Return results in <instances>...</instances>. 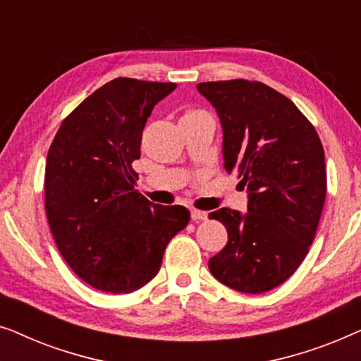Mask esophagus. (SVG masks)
Masks as SVG:
<instances>
[{
  "instance_id": "34e87169",
  "label": "esophagus",
  "mask_w": 361,
  "mask_h": 361,
  "mask_svg": "<svg viewBox=\"0 0 361 361\" xmlns=\"http://www.w3.org/2000/svg\"><path fill=\"white\" fill-rule=\"evenodd\" d=\"M190 216L192 220L194 221H200V220H207V216H209V214L204 210H197V209H192L190 210Z\"/></svg>"
}]
</instances>
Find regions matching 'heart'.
<instances>
[{
    "instance_id": "heart-1",
    "label": "heart",
    "mask_w": 361,
    "mask_h": 361,
    "mask_svg": "<svg viewBox=\"0 0 361 361\" xmlns=\"http://www.w3.org/2000/svg\"><path fill=\"white\" fill-rule=\"evenodd\" d=\"M187 113H194V111H187Z\"/></svg>"
}]
</instances>
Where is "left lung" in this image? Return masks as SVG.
<instances>
[{"label":"left lung","instance_id":"1","mask_svg":"<svg viewBox=\"0 0 361 361\" xmlns=\"http://www.w3.org/2000/svg\"><path fill=\"white\" fill-rule=\"evenodd\" d=\"M199 92L224 128V167L250 192L248 214L224 209L228 243L209 259L231 289L261 294L283 284L309 253L322 215L327 174L320 137L302 111L261 82H204Z\"/></svg>","mask_w":361,"mask_h":361}]
</instances>
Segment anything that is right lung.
I'll return each mask as SVG.
<instances>
[{"mask_svg":"<svg viewBox=\"0 0 361 361\" xmlns=\"http://www.w3.org/2000/svg\"><path fill=\"white\" fill-rule=\"evenodd\" d=\"M176 87L118 77L62 121L49 147V226L62 258L95 289L128 294L149 283L167 243L190 220L185 207L141 195L131 166L152 108Z\"/></svg>","mask_w":361,"mask_h":361,"instance_id":"1","label":"right lung"}]
</instances>
